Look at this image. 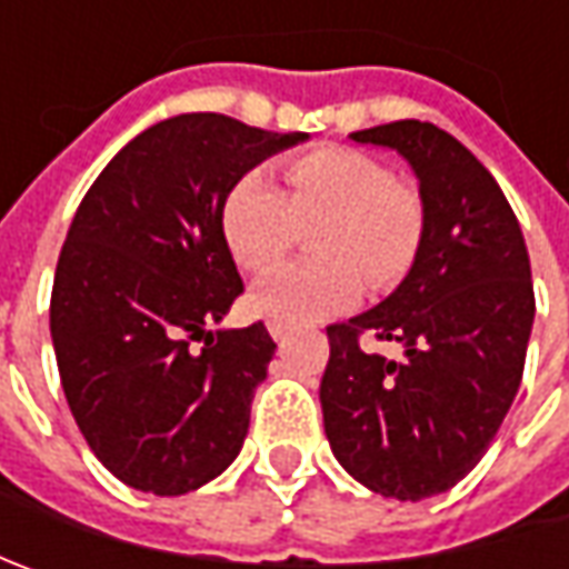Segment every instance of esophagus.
<instances>
[{
  "mask_svg": "<svg viewBox=\"0 0 569 569\" xmlns=\"http://www.w3.org/2000/svg\"><path fill=\"white\" fill-rule=\"evenodd\" d=\"M269 332H272L274 341H284V336H288V326H284V322H269Z\"/></svg>",
  "mask_w": 569,
  "mask_h": 569,
  "instance_id": "obj_1",
  "label": "esophagus"
}]
</instances>
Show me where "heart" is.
I'll return each instance as SVG.
<instances>
[{"label": "heart", "mask_w": 569, "mask_h": 569, "mask_svg": "<svg viewBox=\"0 0 569 569\" xmlns=\"http://www.w3.org/2000/svg\"><path fill=\"white\" fill-rule=\"evenodd\" d=\"M284 192L262 170L233 180L221 202V233L247 272H266L291 250L300 228L317 259L262 278L252 307L272 322L303 326L339 313L363 284L392 288L411 272L425 240V199L392 180V170L358 148H317L288 161Z\"/></svg>", "instance_id": "obj_1"}]
</instances>
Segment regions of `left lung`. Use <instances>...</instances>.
<instances>
[{
    "mask_svg": "<svg viewBox=\"0 0 569 569\" xmlns=\"http://www.w3.org/2000/svg\"><path fill=\"white\" fill-rule=\"evenodd\" d=\"M351 139L411 164L427 224L402 284L326 329L322 425L363 488L425 500L478 466L513 405L536 319L529 252L488 167L433 122H386ZM363 331L399 340L406 358L363 352Z\"/></svg>",
    "mask_w": 569,
    "mask_h": 569,
    "instance_id": "8db88e82",
    "label": "left lung"
}]
</instances>
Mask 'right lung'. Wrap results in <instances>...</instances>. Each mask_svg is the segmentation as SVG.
Listing matches in <instances>:
<instances>
[{
	"label": "right lung",
	"instance_id": "obj_1",
	"mask_svg": "<svg viewBox=\"0 0 569 569\" xmlns=\"http://www.w3.org/2000/svg\"><path fill=\"white\" fill-rule=\"evenodd\" d=\"M307 132L180 113L122 148L84 192L56 262L50 336L66 402L122 485L177 497L237 459L274 341L218 329L243 295L221 202Z\"/></svg>",
	"mask_w": 569,
	"mask_h": 569
}]
</instances>
